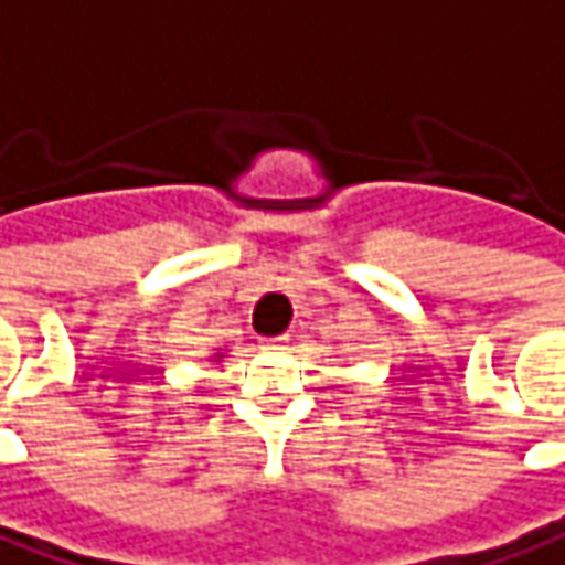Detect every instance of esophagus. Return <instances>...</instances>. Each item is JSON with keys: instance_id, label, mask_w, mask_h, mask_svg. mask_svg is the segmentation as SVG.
I'll use <instances>...</instances> for the list:
<instances>
[{"instance_id": "34e87169", "label": "esophagus", "mask_w": 565, "mask_h": 565, "mask_svg": "<svg viewBox=\"0 0 565 565\" xmlns=\"http://www.w3.org/2000/svg\"><path fill=\"white\" fill-rule=\"evenodd\" d=\"M265 350H284L287 347V334H275V338H263Z\"/></svg>"}]
</instances>
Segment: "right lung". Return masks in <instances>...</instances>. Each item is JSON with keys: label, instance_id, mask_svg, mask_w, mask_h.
Instances as JSON below:
<instances>
[{"label": "right lung", "instance_id": "add662e5", "mask_svg": "<svg viewBox=\"0 0 565 565\" xmlns=\"http://www.w3.org/2000/svg\"><path fill=\"white\" fill-rule=\"evenodd\" d=\"M215 360H218V362H222V353H218V356H215Z\"/></svg>", "mask_w": 565, "mask_h": 565}]
</instances>
